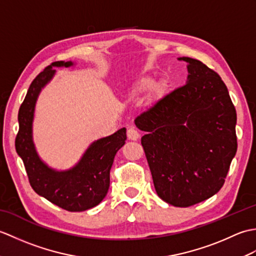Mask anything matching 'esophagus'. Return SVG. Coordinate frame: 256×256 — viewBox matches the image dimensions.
<instances>
[{
  "instance_id": "obj_1",
  "label": "esophagus",
  "mask_w": 256,
  "mask_h": 256,
  "mask_svg": "<svg viewBox=\"0 0 256 256\" xmlns=\"http://www.w3.org/2000/svg\"><path fill=\"white\" fill-rule=\"evenodd\" d=\"M126 135H128V140H136L140 138V133L136 131V128H128Z\"/></svg>"
}]
</instances>
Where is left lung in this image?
<instances>
[{"instance_id":"left-lung-1","label":"left lung","mask_w":256,"mask_h":256,"mask_svg":"<svg viewBox=\"0 0 256 256\" xmlns=\"http://www.w3.org/2000/svg\"><path fill=\"white\" fill-rule=\"evenodd\" d=\"M187 62V84L135 118L158 197L175 206L208 199L224 186L238 148L236 112L220 76Z\"/></svg>"}]
</instances>
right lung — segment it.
Wrapping results in <instances>:
<instances>
[{
    "label": "right lung",
    "instance_id": "add662e5",
    "mask_svg": "<svg viewBox=\"0 0 256 256\" xmlns=\"http://www.w3.org/2000/svg\"><path fill=\"white\" fill-rule=\"evenodd\" d=\"M72 62H55L36 76L18 111L15 148L24 162L34 192L67 211H84L99 204L110 187V170L116 152L125 144L124 128L92 144L79 164L68 172L48 168L37 156L32 140L34 106L40 89L55 74L52 67H69Z\"/></svg>",
    "mask_w": 256,
    "mask_h": 256
}]
</instances>
